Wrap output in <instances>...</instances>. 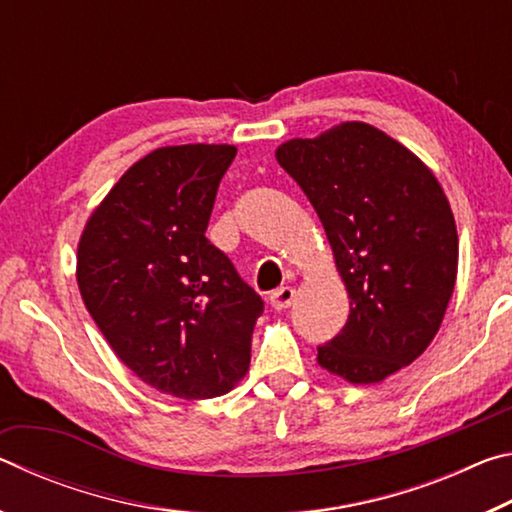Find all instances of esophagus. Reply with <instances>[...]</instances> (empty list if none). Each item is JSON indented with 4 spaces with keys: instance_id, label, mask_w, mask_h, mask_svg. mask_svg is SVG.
I'll use <instances>...</instances> for the list:
<instances>
[{
    "instance_id": "esophagus-1",
    "label": "esophagus",
    "mask_w": 512,
    "mask_h": 512,
    "mask_svg": "<svg viewBox=\"0 0 512 512\" xmlns=\"http://www.w3.org/2000/svg\"><path fill=\"white\" fill-rule=\"evenodd\" d=\"M293 298H296V291H293L291 287L275 289V291L271 293V307H273V309H277V311L287 309V307H291Z\"/></svg>"
}]
</instances>
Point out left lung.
<instances>
[{
	"label": "left lung",
	"instance_id": "1",
	"mask_svg": "<svg viewBox=\"0 0 512 512\" xmlns=\"http://www.w3.org/2000/svg\"><path fill=\"white\" fill-rule=\"evenodd\" d=\"M314 205L350 298L348 323L318 363L375 384L429 348L454 293L458 235L443 187L379 128L345 121L275 151Z\"/></svg>",
	"mask_w": 512,
	"mask_h": 512
}]
</instances>
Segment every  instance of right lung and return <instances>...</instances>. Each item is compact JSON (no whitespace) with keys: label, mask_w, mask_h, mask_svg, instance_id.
Here are the masks:
<instances>
[{"label":"right lung","mask_w":512,"mask_h":512,"mask_svg":"<svg viewBox=\"0 0 512 512\" xmlns=\"http://www.w3.org/2000/svg\"><path fill=\"white\" fill-rule=\"evenodd\" d=\"M228 144L164 146L135 162L92 212L76 280L117 357L144 384L210 400L248 372L264 302L205 237Z\"/></svg>","instance_id":"right-lung-1"}]
</instances>
